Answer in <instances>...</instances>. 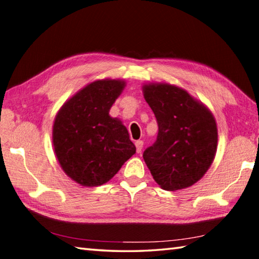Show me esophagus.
<instances>
[{
  "label": "esophagus",
  "instance_id": "obj_1",
  "mask_svg": "<svg viewBox=\"0 0 259 259\" xmlns=\"http://www.w3.org/2000/svg\"><path fill=\"white\" fill-rule=\"evenodd\" d=\"M135 145H136V149H137V153H140V152H142L143 146H144L143 140H137V142L135 143Z\"/></svg>",
  "mask_w": 259,
  "mask_h": 259
}]
</instances>
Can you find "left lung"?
I'll use <instances>...</instances> for the list:
<instances>
[{
	"label": "left lung",
	"mask_w": 259,
	"mask_h": 259,
	"mask_svg": "<svg viewBox=\"0 0 259 259\" xmlns=\"http://www.w3.org/2000/svg\"><path fill=\"white\" fill-rule=\"evenodd\" d=\"M158 125L156 142L143 157L162 189L175 191L200 180L215 157L218 128L213 114L183 89L167 83L143 87Z\"/></svg>",
	"instance_id": "8db88e82"
}]
</instances>
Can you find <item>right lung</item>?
Here are the masks:
<instances>
[{
	"label": "right lung",
	"instance_id": "1",
	"mask_svg": "<svg viewBox=\"0 0 259 259\" xmlns=\"http://www.w3.org/2000/svg\"><path fill=\"white\" fill-rule=\"evenodd\" d=\"M121 80H97L64 103L53 124L54 152L65 175L83 187L113 178L136 153L128 130L110 109L124 88Z\"/></svg>",
	"mask_w": 259,
	"mask_h": 259
}]
</instances>
